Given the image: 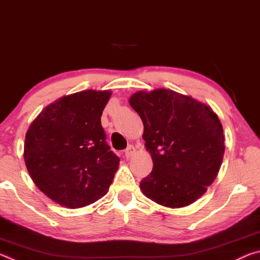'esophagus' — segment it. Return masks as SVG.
I'll use <instances>...</instances> for the list:
<instances>
[{"mask_svg": "<svg viewBox=\"0 0 260 260\" xmlns=\"http://www.w3.org/2000/svg\"><path fill=\"white\" fill-rule=\"evenodd\" d=\"M135 152H136V149H135L133 146H129V147L127 148L126 150H125V156H126V158H131L132 156L134 155Z\"/></svg>", "mask_w": 260, "mask_h": 260, "instance_id": "esophagus-1", "label": "esophagus"}]
</instances>
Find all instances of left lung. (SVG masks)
<instances>
[{
    "label": "left lung",
    "mask_w": 260,
    "mask_h": 260,
    "mask_svg": "<svg viewBox=\"0 0 260 260\" xmlns=\"http://www.w3.org/2000/svg\"><path fill=\"white\" fill-rule=\"evenodd\" d=\"M129 105L143 121L151 173L140 182L143 195L165 208L190 205L208 190L225 153L222 125L210 105L158 88L140 90Z\"/></svg>",
    "instance_id": "1"
}]
</instances>
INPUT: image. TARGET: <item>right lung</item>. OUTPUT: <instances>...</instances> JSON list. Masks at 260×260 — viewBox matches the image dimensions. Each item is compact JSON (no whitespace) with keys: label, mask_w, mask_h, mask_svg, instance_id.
<instances>
[{"label":"right lung","mask_w":260,"mask_h":260,"mask_svg":"<svg viewBox=\"0 0 260 260\" xmlns=\"http://www.w3.org/2000/svg\"><path fill=\"white\" fill-rule=\"evenodd\" d=\"M111 90L65 95L42 110L25 135L24 159L40 190L64 208L87 206L108 192L119 158L101 125Z\"/></svg>","instance_id":"add662e5"}]
</instances>
